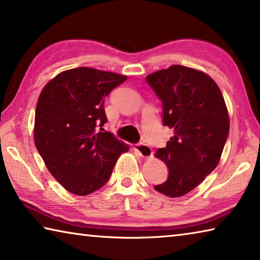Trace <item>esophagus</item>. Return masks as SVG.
I'll return each mask as SVG.
<instances>
[{
	"mask_svg": "<svg viewBox=\"0 0 260 260\" xmlns=\"http://www.w3.org/2000/svg\"><path fill=\"white\" fill-rule=\"evenodd\" d=\"M134 150L138 152L141 157H143V158H150L152 156L151 148L147 146V144H144V143L135 144Z\"/></svg>",
	"mask_w": 260,
	"mask_h": 260,
	"instance_id": "1",
	"label": "esophagus"
}]
</instances>
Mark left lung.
<instances>
[{"instance_id": "8db88e82", "label": "left lung", "mask_w": 260, "mask_h": 260, "mask_svg": "<svg viewBox=\"0 0 260 260\" xmlns=\"http://www.w3.org/2000/svg\"><path fill=\"white\" fill-rule=\"evenodd\" d=\"M162 103V122L174 132L156 157L169 167V178L155 189L181 197L203 181L219 164L230 133L223 96L208 74L172 65L146 78Z\"/></svg>"}]
</instances>
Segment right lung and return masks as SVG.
I'll return each instance as SVG.
<instances>
[{
  "label": "right lung",
  "instance_id": "add662e5",
  "mask_svg": "<svg viewBox=\"0 0 260 260\" xmlns=\"http://www.w3.org/2000/svg\"><path fill=\"white\" fill-rule=\"evenodd\" d=\"M127 79L91 68L67 70L39 96L34 143L47 169L74 195L85 196L108 182L118 158L129 147L103 132L104 99Z\"/></svg>",
  "mask_w": 260,
  "mask_h": 260
}]
</instances>
